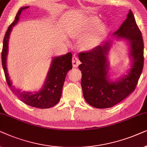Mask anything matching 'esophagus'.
I'll use <instances>...</instances> for the list:
<instances>
[{"mask_svg":"<svg viewBox=\"0 0 147 147\" xmlns=\"http://www.w3.org/2000/svg\"><path fill=\"white\" fill-rule=\"evenodd\" d=\"M79 64H80V61L79 58H78V56L76 55H74L73 57H72V64H73V66L75 68H77Z\"/></svg>","mask_w":147,"mask_h":147,"instance_id":"obj_1","label":"esophagus"}]
</instances>
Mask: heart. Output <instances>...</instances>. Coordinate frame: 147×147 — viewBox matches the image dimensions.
I'll return each instance as SVG.
<instances>
[{
    "label": "heart",
    "instance_id": "obj_1",
    "mask_svg": "<svg viewBox=\"0 0 147 147\" xmlns=\"http://www.w3.org/2000/svg\"><path fill=\"white\" fill-rule=\"evenodd\" d=\"M98 23V21H95V22L92 23V24L88 25L87 26L84 27L83 28H82L79 34H77L76 36H86V35L89 34V32H91L94 28H95ZM99 31H97L95 33H94V34H91V36L87 37V38L83 41V43H82V46H83V48L86 50H91L95 48V47L97 46V38H98L99 36Z\"/></svg>",
    "mask_w": 147,
    "mask_h": 147
}]
</instances>
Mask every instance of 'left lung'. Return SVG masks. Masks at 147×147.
I'll return each mask as SVG.
<instances>
[{"mask_svg":"<svg viewBox=\"0 0 147 147\" xmlns=\"http://www.w3.org/2000/svg\"><path fill=\"white\" fill-rule=\"evenodd\" d=\"M113 35L117 38L128 41L132 58V66L128 75L118 81H109L107 77L109 64L106 56L111 46L110 41L79 54L84 98L96 108L111 107L124 100L134 91L143 68V40L132 11H129L126 19Z\"/></svg>","mask_w":147,"mask_h":147,"instance_id":"1","label":"left lung"}]
</instances>
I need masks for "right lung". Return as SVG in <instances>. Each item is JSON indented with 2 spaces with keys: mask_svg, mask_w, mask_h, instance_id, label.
I'll list each match as a JSON object with an SVG mask.
<instances>
[{
  "mask_svg": "<svg viewBox=\"0 0 147 147\" xmlns=\"http://www.w3.org/2000/svg\"><path fill=\"white\" fill-rule=\"evenodd\" d=\"M29 7H21L19 10L14 21L10 25L6 32L3 40V46L1 54L2 65L8 85L11 88V91L23 103L29 106L37 107V108H50L57 104L60 101L66 74L68 70L72 68L71 52H68L65 55L53 58L44 87L40 91L35 93L21 91L19 89L13 88L7 69L6 63H7L8 42H9L10 33L12 30V27L18 22L21 12L23 10H26Z\"/></svg>",
  "mask_w": 147,
  "mask_h": 147,
  "instance_id": "right-lung-1",
  "label": "right lung"
}]
</instances>
